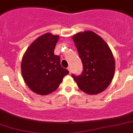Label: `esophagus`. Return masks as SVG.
I'll use <instances>...</instances> for the list:
<instances>
[{
  "label": "esophagus",
  "instance_id": "esophagus-1",
  "mask_svg": "<svg viewBox=\"0 0 133 133\" xmlns=\"http://www.w3.org/2000/svg\"><path fill=\"white\" fill-rule=\"evenodd\" d=\"M67 69L69 70V73H71V66H69V67L67 68Z\"/></svg>",
  "mask_w": 133,
  "mask_h": 133
}]
</instances>
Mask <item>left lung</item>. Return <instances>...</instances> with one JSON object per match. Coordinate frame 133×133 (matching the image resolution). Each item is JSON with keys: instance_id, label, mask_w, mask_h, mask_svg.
I'll return each mask as SVG.
<instances>
[{"instance_id": "1", "label": "left lung", "mask_w": 133, "mask_h": 133, "mask_svg": "<svg viewBox=\"0 0 133 133\" xmlns=\"http://www.w3.org/2000/svg\"><path fill=\"white\" fill-rule=\"evenodd\" d=\"M83 63V72L72 74L78 87L89 95L105 90L112 82L115 61L110 49L100 36L91 31L75 34L72 37Z\"/></svg>"}]
</instances>
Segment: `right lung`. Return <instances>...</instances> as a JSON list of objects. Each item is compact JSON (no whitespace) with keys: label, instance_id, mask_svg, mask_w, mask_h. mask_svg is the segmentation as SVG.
Returning a JSON list of instances; mask_svg holds the SVG:
<instances>
[{"label":"right lung","instance_id":"1","mask_svg":"<svg viewBox=\"0 0 133 133\" xmlns=\"http://www.w3.org/2000/svg\"><path fill=\"white\" fill-rule=\"evenodd\" d=\"M58 36L47 33L29 46L21 62L25 82L35 93L48 95L57 89L69 73L61 64V58L54 53Z\"/></svg>","mask_w":133,"mask_h":133}]
</instances>
